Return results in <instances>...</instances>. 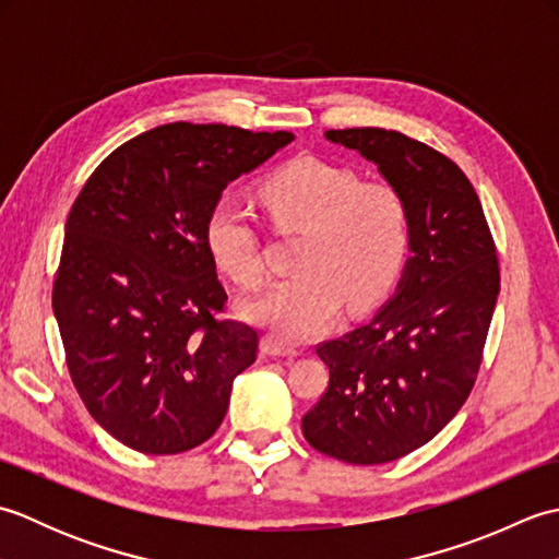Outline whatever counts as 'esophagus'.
I'll list each match as a JSON object with an SVG mask.
<instances>
[{
    "label": "esophagus",
    "mask_w": 559,
    "mask_h": 559,
    "mask_svg": "<svg viewBox=\"0 0 559 559\" xmlns=\"http://www.w3.org/2000/svg\"><path fill=\"white\" fill-rule=\"evenodd\" d=\"M261 353L271 355V358H295V355H300L298 348L288 346V343L278 341L276 336H264V338H261Z\"/></svg>",
    "instance_id": "1"
}]
</instances>
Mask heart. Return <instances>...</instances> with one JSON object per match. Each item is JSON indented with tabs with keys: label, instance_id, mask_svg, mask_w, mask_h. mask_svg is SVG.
<instances>
[{
	"label": "heart",
	"instance_id": "obj_1",
	"mask_svg": "<svg viewBox=\"0 0 559 559\" xmlns=\"http://www.w3.org/2000/svg\"><path fill=\"white\" fill-rule=\"evenodd\" d=\"M259 201L276 223L305 230L295 257L300 273L245 305V317L281 341L314 338L346 300L362 312L396 286L411 249V213L396 187L360 182L346 165L298 156L266 177ZM204 242L237 286L257 290L264 283L259 235L235 201L211 206Z\"/></svg>",
	"mask_w": 559,
	"mask_h": 559
}]
</instances>
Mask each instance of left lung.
I'll use <instances>...</instances> for the list:
<instances>
[{
  "label": "left lung",
  "instance_id": "8db88e82",
  "mask_svg": "<svg viewBox=\"0 0 559 559\" xmlns=\"http://www.w3.org/2000/svg\"><path fill=\"white\" fill-rule=\"evenodd\" d=\"M406 199L411 257L370 322L319 343L329 386L305 413L317 451L355 466L427 444L466 403L500 295V264L480 199L454 160L394 129H329Z\"/></svg>",
  "mask_w": 559,
  "mask_h": 559
}]
</instances>
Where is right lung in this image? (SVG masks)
<instances>
[{"label": "right lung", "instance_id": "obj_1", "mask_svg": "<svg viewBox=\"0 0 559 559\" xmlns=\"http://www.w3.org/2000/svg\"><path fill=\"white\" fill-rule=\"evenodd\" d=\"M290 132L175 122L115 148L67 218L52 310L67 367L103 430L180 454L218 430L259 334L216 319L225 295L204 223L223 189Z\"/></svg>", "mask_w": 559, "mask_h": 559}]
</instances>
